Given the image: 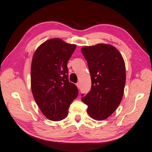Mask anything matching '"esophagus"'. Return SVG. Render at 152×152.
<instances>
[{
  "instance_id": "esophagus-1",
  "label": "esophagus",
  "mask_w": 152,
  "mask_h": 152,
  "mask_svg": "<svg viewBox=\"0 0 152 152\" xmlns=\"http://www.w3.org/2000/svg\"><path fill=\"white\" fill-rule=\"evenodd\" d=\"M76 86H77V87H78V89H79V88H80V84H79V83H76Z\"/></svg>"
}]
</instances>
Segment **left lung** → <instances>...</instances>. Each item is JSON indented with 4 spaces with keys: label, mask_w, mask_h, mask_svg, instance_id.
<instances>
[{
    "label": "left lung",
    "mask_w": 152,
    "mask_h": 152,
    "mask_svg": "<svg viewBox=\"0 0 152 152\" xmlns=\"http://www.w3.org/2000/svg\"><path fill=\"white\" fill-rule=\"evenodd\" d=\"M87 60L91 89L82 100L91 118L104 120L114 113L123 98L126 65L121 53L112 45L98 44L81 48Z\"/></svg>",
    "instance_id": "1"
}]
</instances>
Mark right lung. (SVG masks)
I'll return each instance as SVG.
<instances>
[{
	"label": "right lung",
	"instance_id": "1",
	"mask_svg": "<svg viewBox=\"0 0 152 152\" xmlns=\"http://www.w3.org/2000/svg\"><path fill=\"white\" fill-rule=\"evenodd\" d=\"M76 46L59 38L46 41L33 54L31 84L33 98L43 115L51 121H61L78 96V88L69 82L67 63Z\"/></svg>",
	"mask_w": 152,
	"mask_h": 152
}]
</instances>
